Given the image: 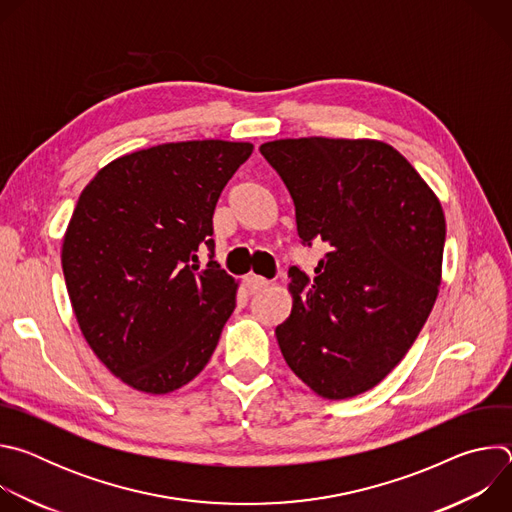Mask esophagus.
<instances>
[{
    "label": "esophagus",
    "instance_id": "34e87169",
    "mask_svg": "<svg viewBox=\"0 0 512 512\" xmlns=\"http://www.w3.org/2000/svg\"><path fill=\"white\" fill-rule=\"evenodd\" d=\"M269 279L261 277V275H247V285L251 291H263L265 287H269Z\"/></svg>",
    "mask_w": 512,
    "mask_h": 512
}]
</instances>
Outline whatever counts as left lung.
I'll return each mask as SVG.
<instances>
[{"label":"left lung","mask_w":512,"mask_h":512,"mask_svg":"<svg viewBox=\"0 0 512 512\" xmlns=\"http://www.w3.org/2000/svg\"><path fill=\"white\" fill-rule=\"evenodd\" d=\"M259 150L294 198L300 239L328 247L314 279L289 269L281 354L316 395L356 397L397 367L437 300L442 202L379 139H275Z\"/></svg>","instance_id":"8db88e82"}]
</instances>
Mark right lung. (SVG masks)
<instances>
[{
	"mask_svg": "<svg viewBox=\"0 0 512 512\" xmlns=\"http://www.w3.org/2000/svg\"><path fill=\"white\" fill-rule=\"evenodd\" d=\"M253 143L194 139L125 154L85 186L62 239V271L79 328L125 385L166 395L210 360L239 281L212 251L218 196Z\"/></svg>",
	"mask_w": 512,
	"mask_h": 512,
	"instance_id": "obj_1",
	"label": "right lung"
}]
</instances>
